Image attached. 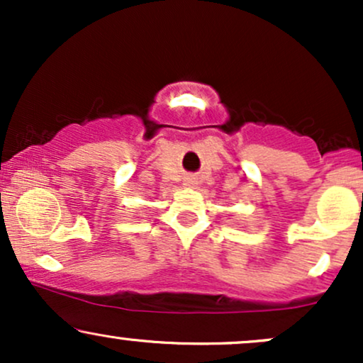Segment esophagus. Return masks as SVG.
Wrapping results in <instances>:
<instances>
[{
  "instance_id": "esophagus-1",
  "label": "esophagus",
  "mask_w": 363,
  "mask_h": 363,
  "mask_svg": "<svg viewBox=\"0 0 363 363\" xmlns=\"http://www.w3.org/2000/svg\"><path fill=\"white\" fill-rule=\"evenodd\" d=\"M186 186H194L196 184V181H194V177H186Z\"/></svg>"
}]
</instances>
